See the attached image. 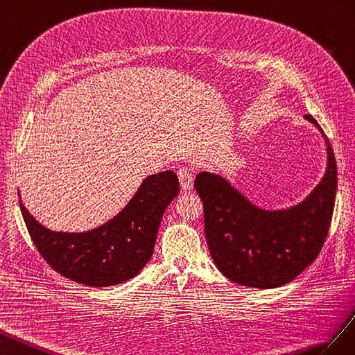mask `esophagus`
Listing matches in <instances>:
<instances>
[{
    "instance_id": "1",
    "label": "esophagus",
    "mask_w": 355,
    "mask_h": 355,
    "mask_svg": "<svg viewBox=\"0 0 355 355\" xmlns=\"http://www.w3.org/2000/svg\"><path fill=\"white\" fill-rule=\"evenodd\" d=\"M177 174L180 178L181 189L190 190L191 187H193V171H191L189 166H181Z\"/></svg>"
}]
</instances>
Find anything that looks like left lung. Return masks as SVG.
<instances>
[{
	"label": "left lung",
	"instance_id": "1",
	"mask_svg": "<svg viewBox=\"0 0 355 355\" xmlns=\"http://www.w3.org/2000/svg\"><path fill=\"white\" fill-rule=\"evenodd\" d=\"M327 144V169L299 205L268 211L252 205L227 180L200 172L195 189L204 204V227L217 269L239 286L275 288L295 279L317 259L327 238L338 190V168Z\"/></svg>",
	"mask_w": 355,
	"mask_h": 355
}]
</instances>
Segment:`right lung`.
<instances>
[{"instance_id":"obj_1","label":"right lung","mask_w":355,"mask_h":355,"mask_svg":"<svg viewBox=\"0 0 355 355\" xmlns=\"http://www.w3.org/2000/svg\"><path fill=\"white\" fill-rule=\"evenodd\" d=\"M180 191L172 171L147 177L135 196L105 225L82 234L42 226L19 199L35 248L60 275L90 287H110L137 277L153 256L166 207Z\"/></svg>"}]
</instances>
